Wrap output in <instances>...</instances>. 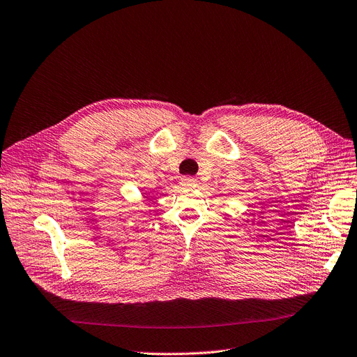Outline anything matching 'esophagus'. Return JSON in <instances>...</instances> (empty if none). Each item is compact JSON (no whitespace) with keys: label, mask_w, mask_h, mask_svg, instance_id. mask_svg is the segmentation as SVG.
Segmentation results:
<instances>
[{"label":"esophagus","mask_w":357,"mask_h":357,"mask_svg":"<svg viewBox=\"0 0 357 357\" xmlns=\"http://www.w3.org/2000/svg\"><path fill=\"white\" fill-rule=\"evenodd\" d=\"M181 185L183 188H195L197 187V179L191 176H182L181 178Z\"/></svg>","instance_id":"obj_1"}]
</instances>
